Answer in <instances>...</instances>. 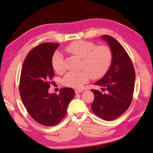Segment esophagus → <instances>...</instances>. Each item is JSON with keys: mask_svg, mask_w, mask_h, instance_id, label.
<instances>
[{"mask_svg": "<svg viewBox=\"0 0 153 153\" xmlns=\"http://www.w3.org/2000/svg\"><path fill=\"white\" fill-rule=\"evenodd\" d=\"M82 92H83L82 89H76L75 90V93H76V94H79V93H82Z\"/></svg>", "mask_w": 153, "mask_h": 153, "instance_id": "34e87169", "label": "esophagus"}]
</instances>
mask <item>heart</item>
<instances>
[{"label":"heart","instance_id":"b5f03b06","mask_svg":"<svg viewBox=\"0 0 153 153\" xmlns=\"http://www.w3.org/2000/svg\"><path fill=\"white\" fill-rule=\"evenodd\" d=\"M68 53L81 58L79 72H68L62 79L65 86L79 88L88 82L89 76L93 79H98L105 75L110 66L112 53L106 45L96 46L90 41H76L66 48ZM52 66L58 74L65 70L64 57L59 53H55L52 58Z\"/></svg>","mask_w":153,"mask_h":153}]
</instances>
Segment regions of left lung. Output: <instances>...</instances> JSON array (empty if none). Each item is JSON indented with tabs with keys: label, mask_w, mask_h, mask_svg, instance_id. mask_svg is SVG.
<instances>
[{
	"label": "left lung",
	"mask_w": 153,
	"mask_h": 153,
	"mask_svg": "<svg viewBox=\"0 0 153 153\" xmlns=\"http://www.w3.org/2000/svg\"><path fill=\"white\" fill-rule=\"evenodd\" d=\"M102 37L112 51V64L102 78L94 83L103 87L102 91H106V93L91 89L95 99L91 106L95 115L110 121L118 118L130 106L135 74L131 58L121 44L110 35H104Z\"/></svg>",
	"instance_id": "left-lung-1"
}]
</instances>
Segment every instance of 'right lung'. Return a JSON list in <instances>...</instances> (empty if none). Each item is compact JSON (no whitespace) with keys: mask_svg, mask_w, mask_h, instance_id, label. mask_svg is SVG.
Returning <instances> with one entry per match:
<instances>
[{"mask_svg":"<svg viewBox=\"0 0 153 153\" xmlns=\"http://www.w3.org/2000/svg\"><path fill=\"white\" fill-rule=\"evenodd\" d=\"M59 44L45 43L35 47L24 61L19 79L20 97L34 120L45 126H54L66 114L68 104L75 95L70 87L50 94L48 89L54 76L52 58Z\"/></svg>","mask_w":153,"mask_h":153,"instance_id":"add662e5","label":"right lung"}]
</instances>
